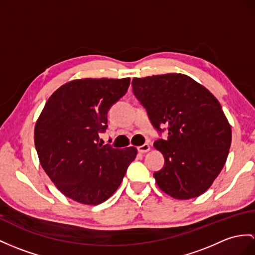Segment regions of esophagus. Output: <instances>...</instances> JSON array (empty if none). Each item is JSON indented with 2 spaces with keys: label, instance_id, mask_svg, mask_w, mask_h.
Here are the masks:
<instances>
[{
  "label": "esophagus",
  "instance_id": "obj_1",
  "mask_svg": "<svg viewBox=\"0 0 255 255\" xmlns=\"http://www.w3.org/2000/svg\"><path fill=\"white\" fill-rule=\"evenodd\" d=\"M137 150H138V152H140V153L148 152L149 150H150V146H149V144H144V145H141V146L137 147Z\"/></svg>",
  "mask_w": 255,
  "mask_h": 255
}]
</instances>
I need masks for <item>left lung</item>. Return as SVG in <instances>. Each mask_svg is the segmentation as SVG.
Listing matches in <instances>:
<instances>
[{
    "instance_id": "obj_1",
    "label": "left lung",
    "mask_w": 255,
    "mask_h": 255,
    "mask_svg": "<svg viewBox=\"0 0 255 255\" xmlns=\"http://www.w3.org/2000/svg\"><path fill=\"white\" fill-rule=\"evenodd\" d=\"M133 93L153 128L167 139L154 141L164 165L153 173L159 188L175 199L202 195L220 174L232 142L231 126L219 101L182 73L134 78Z\"/></svg>"
}]
</instances>
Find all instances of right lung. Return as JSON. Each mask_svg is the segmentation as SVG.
I'll return each instance as SVG.
<instances>
[{
    "label": "right lung",
    "mask_w": 255,
    "mask_h": 255,
    "mask_svg": "<svg viewBox=\"0 0 255 255\" xmlns=\"http://www.w3.org/2000/svg\"><path fill=\"white\" fill-rule=\"evenodd\" d=\"M129 78L68 82L48 98L34 128L40 163L63 194L83 204H99L119 187L137 150L103 145L107 114L126 95Z\"/></svg>",
    "instance_id": "obj_1"
}]
</instances>
